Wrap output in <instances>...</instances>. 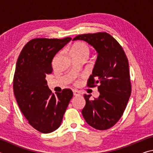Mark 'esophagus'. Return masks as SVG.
<instances>
[{"label":"esophagus","instance_id":"esophagus-1","mask_svg":"<svg viewBox=\"0 0 153 153\" xmlns=\"http://www.w3.org/2000/svg\"><path fill=\"white\" fill-rule=\"evenodd\" d=\"M73 93L74 96H79L80 95V92L79 91H77L76 90H73Z\"/></svg>","mask_w":153,"mask_h":153}]
</instances>
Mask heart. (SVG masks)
Instances as JSON below:
<instances>
[{
  "label": "heart",
  "instance_id": "b5f03b06",
  "mask_svg": "<svg viewBox=\"0 0 153 153\" xmlns=\"http://www.w3.org/2000/svg\"><path fill=\"white\" fill-rule=\"evenodd\" d=\"M90 48L88 46L83 42H77L72 46L70 50V54L77 56H88L90 54Z\"/></svg>",
  "mask_w": 153,
  "mask_h": 153
}]
</instances>
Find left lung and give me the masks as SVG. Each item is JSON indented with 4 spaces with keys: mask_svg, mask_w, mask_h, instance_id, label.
I'll return each instance as SVG.
<instances>
[{
    "mask_svg": "<svg viewBox=\"0 0 153 153\" xmlns=\"http://www.w3.org/2000/svg\"><path fill=\"white\" fill-rule=\"evenodd\" d=\"M84 40L94 48L98 55L88 86L98 84L100 95L94 100L84 94L86 105L82 113L92 128L105 130L122 116L131 95L129 63L122 47L106 32L81 34L73 40Z\"/></svg>",
    "mask_w": 153,
    "mask_h": 153,
    "instance_id": "8db88e82",
    "label": "left lung"
}]
</instances>
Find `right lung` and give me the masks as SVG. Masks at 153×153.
Listing matches in <instances>:
<instances>
[{
	"label": "right lung",
	"instance_id": "add662e5",
	"mask_svg": "<svg viewBox=\"0 0 153 153\" xmlns=\"http://www.w3.org/2000/svg\"><path fill=\"white\" fill-rule=\"evenodd\" d=\"M71 40L35 38L23 48L18 57L13 78V91L24 117L33 128L47 134L61 126L73 97L70 89L52 93L45 79L53 72L54 56Z\"/></svg>",
	"mask_w": 153,
	"mask_h": 153
}]
</instances>
